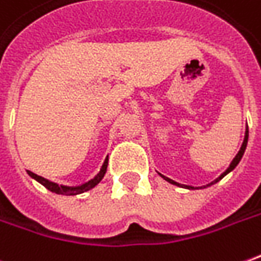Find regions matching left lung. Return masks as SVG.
I'll return each instance as SVG.
<instances>
[{"label": "left lung", "mask_w": 261, "mask_h": 261, "mask_svg": "<svg viewBox=\"0 0 261 261\" xmlns=\"http://www.w3.org/2000/svg\"><path fill=\"white\" fill-rule=\"evenodd\" d=\"M247 140H249V128L246 127V131H245V140H243V144H242V147H240V149H239V152L236 154V156L233 158L232 162H230V165L227 167V169H226L223 174H220L219 178H216L215 181H212L211 184H207V185H205V187H199V188H194L192 185H184V184H178V182H175L174 179H171V178H168V176H164L162 174H160L165 179L167 182H169V184H172V185H176V187H181V188H187V189H202V188H207L211 187V185H213V184H216V182H219L223 176H226V175L229 174V172H232L233 169L238 167V164L240 162V160H242V156H243V154H245L246 151V147H247Z\"/></svg>", "instance_id": "1"}]
</instances>
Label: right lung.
I'll list each match as a JSON object with an SVG mask.
<instances>
[{
  "mask_svg": "<svg viewBox=\"0 0 261 261\" xmlns=\"http://www.w3.org/2000/svg\"><path fill=\"white\" fill-rule=\"evenodd\" d=\"M107 164H109V155L106 156L105 162H103V165H101V168H100L99 174H96L93 176L92 179H89L87 182H83V184H80V185H76V187H69V185H59V184H56V182H52L46 179V178H43V176H39V175L34 174V172H31L28 171V175L32 178V179H35L38 181L41 185L49 189L50 192H54V194L58 195H79L83 194V192H86V191H90L93 188L96 187L97 184H99L101 179H103V176H105L106 171H107Z\"/></svg>",
  "mask_w": 261,
  "mask_h": 261,
  "instance_id": "obj_1",
  "label": "right lung"
}]
</instances>
